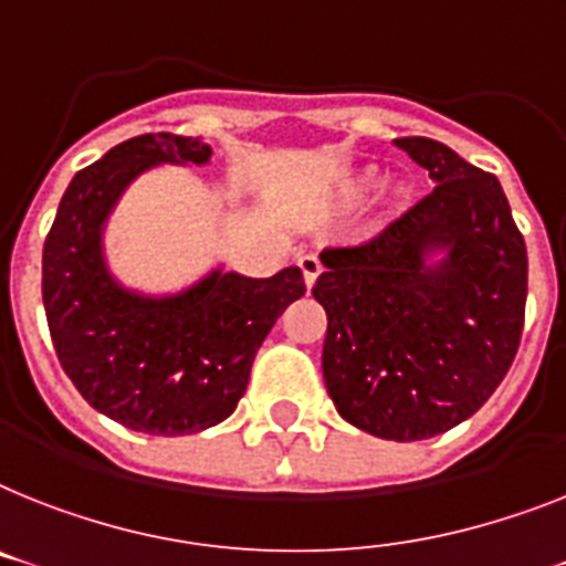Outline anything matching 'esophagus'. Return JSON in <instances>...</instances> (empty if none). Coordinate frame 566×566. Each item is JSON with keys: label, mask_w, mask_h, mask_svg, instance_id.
<instances>
[{"label": "esophagus", "mask_w": 566, "mask_h": 566, "mask_svg": "<svg viewBox=\"0 0 566 566\" xmlns=\"http://www.w3.org/2000/svg\"><path fill=\"white\" fill-rule=\"evenodd\" d=\"M297 265H301L303 283H306V289L315 286L317 274L324 272V265H321V260H317L315 254H306V256H301V260H297Z\"/></svg>", "instance_id": "1"}]
</instances>
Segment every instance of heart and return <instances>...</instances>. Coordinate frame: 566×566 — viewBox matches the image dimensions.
<instances>
[{"instance_id":"heart-1","label":"heart","mask_w":566,"mask_h":566,"mask_svg":"<svg viewBox=\"0 0 566 566\" xmlns=\"http://www.w3.org/2000/svg\"><path fill=\"white\" fill-rule=\"evenodd\" d=\"M373 185H376V170H373V167H364V170L353 172V176H347V179L340 181L338 199L344 205L361 202ZM408 199L410 185H405V181H390V185L381 190V210H385L387 217H394V213H399V210L408 205Z\"/></svg>"}]
</instances>
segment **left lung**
Listing matches in <instances>:
<instances>
[{"label": "left lung", "instance_id": "obj_1", "mask_svg": "<svg viewBox=\"0 0 566 566\" xmlns=\"http://www.w3.org/2000/svg\"><path fill=\"white\" fill-rule=\"evenodd\" d=\"M433 193L353 249H324V381L349 424L413 442L478 413L515 361L526 245L501 181L433 138H396ZM442 253L440 261L430 256Z\"/></svg>", "mask_w": 566, "mask_h": 566}]
</instances>
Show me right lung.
Masks as SVG:
<instances>
[{"label": "right lung", "instance_id": "right-lung-1", "mask_svg": "<svg viewBox=\"0 0 566 566\" xmlns=\"http://www.w3.org/2000/svg\"><path fill=\"white\" fill-rule=\"evenodd\" d=\"M208 161L202 138H129L74 176L45 237L42 303L60 364L92 408L133 431L181 437L231 417L260 344L306 292L297 265L263 280L213 269L165 297L112 277L104 226L120 193L149 167Z\"/></svg>", "mask_w": 566, "mask_h": 566}]
</instances>
